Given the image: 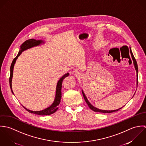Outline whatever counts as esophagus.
Returning a JSON list of instances; mask_svg holds the SVG:
<instances>
[{
    "mask_svg": "<svg viewBox=\"0 0 146 146\" xmlns=\"http://www.w3.org/2000/svg\"><path fill=\"white\" fill-rule=\"evenodd\" d=\"M72 74H73L74 76H76V77H78V76H79L80 75V72H79L78 70H77V69L74 70L73 71V72H72Z\"/></svg>",
    "mask_w": 146,
    "mask_h": 146,
    "instance_id": "obj_1",
    "label": "esophagus"
}]
</instances>
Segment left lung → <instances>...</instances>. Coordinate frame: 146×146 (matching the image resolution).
<instances>
[{"instance_id":"8db88e82","label":"left lung","mask_w":146,"mask_h":146,"mask_svg":"<svg viewBox=\"0 0 146 146\" xmlns=\"http://www.w3.org/2000/svg\"><path fill=\"white\" fill-rule=\"evenodd\" d=\"M130 54H131V58H132V60H133V64H134L135 69L136 72H137V85L138 86V65H137V61H136L135 58H134V55H133V53H132V51H131V49L130 50ZM82 94H83V96H84V99H85V102H86V103L88 104V107H90V108L91 110L94 111V112H100V113H112V112H115L118 111L119 110H120V109H121V108H122V107H121V108H119V109H117V110H113V111H106V110H99V109H98V108H97L94 107L93 106H92V105L90 103V102H88V99H87V98H86V95H85V94H84L83 90H82Z\"/></svg>"}]
</instances>
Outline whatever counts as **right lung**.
<instances>
[{"label": "right lung", "mask_w": 146, "mask_h": 146, "mask_svg": "<svg viewBox=\"0 0 146 146\" xmlns=\"http://www.w3.org/2000/svg\"><path fill=\"white\" fill-rule=\"evenodd\" d=\"M44 42H43V40H35L34 39H28L27 40H26L25 42H24L20 46V50L19 51L17 56L14 58L12 61V62L11 64V67H10V77H9V85H10V88L13 94V91H12V77H13V67L15 65V64L16 62V60L18 58V57L21 54V53L29 49L31 47H35V46H39L40 44L44 43ZM69 75V73H67L66 74H64L61 78H60V80H58L57 84V86H56V95H55V100L53 102V103L52 104V105H51L50 107H48V108L42 110V111H30L29 110H28L27 108H26L25 107H23L30 113H32L34 114H36V115H51L54 113H55L58 109V105L60 103L61 101V87H62V81L64 80V79L65 78H66V77H68Z\"/></svg>", "instance_id": "add662e5"}]
</instances>
